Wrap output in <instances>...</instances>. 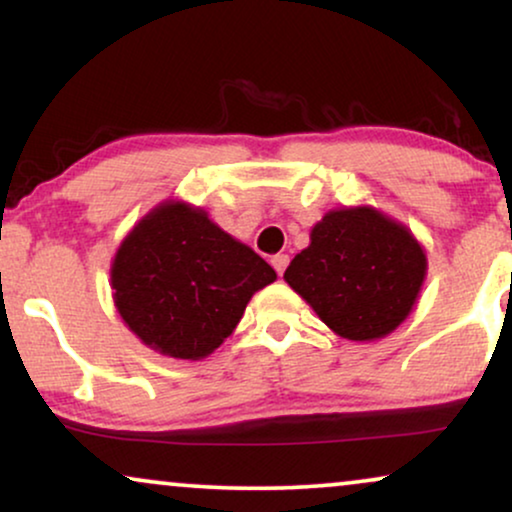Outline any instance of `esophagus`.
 <instances>
[{
    "mask_svg": "<svg viewBox=\"0 0 512 512\" xmlns=\"http://www.w3.org/2000/svg\"><path fill=\"white\" fill-rule=\"evenodd\" d=\"M286 265H289V256H286V254H275V256H272V268L277 270V275H284Z\"/></svg>",
    "mask_w": 512,
    "mask_h": 512,
    "instance_id": "34e87169",
    "label": "esophagus"
}]
</instances>
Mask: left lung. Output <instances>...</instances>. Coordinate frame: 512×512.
<instances>
[{
	"label": "left lung",
	"mask_w": 512,
	"mask_h": 512,
	"mask_svg": "<svg viewBox=\"0 0 512 512\" xmlns=\"http://www.w3.org/2000/svg\"><path fill=\"white\" fill-rule=\"evenodd\" d=\"M284 279L328 328L375 340L408 317L426 275V256L408 228L370 207L328 212L312 228Z\"/></svg>",
	"instance_id": "left-lung-1"
}]
</instances>
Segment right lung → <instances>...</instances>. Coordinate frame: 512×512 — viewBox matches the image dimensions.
Listing matches in <instances>:
<instances>
[{
  "label": "right lung",
  "mask_w": 512,
  "mask_h": 512,
  "mask_svg": "<svg viewBox=\"0 0 512 512\" xmlns=\"http://www.w3.org/2000/svg\"><path fill=\"white\" fill-rule=\"evenodd\" d=\"M277 275L202 209L165 202L125 237L111 268L118 312L144 345L174 359L212 354Z\"/></svg>",
  "instance_id": "obj_1"
}]
</instances>
